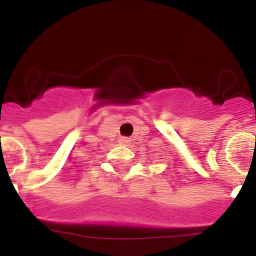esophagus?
<instances>
[{
    "mask_svg": "<svg viewBox=\"0 0 256 256\" xmlns=\"http://www.w3.org/2000/svg\"><path fill=\"white\" fill-rule=\"evenodd\" d=\"M118 142H120L122 146H128V144L130 142V138H118Z\"/></svg>",
    "mask_w": 256,
    "mask_h": 256,
    "instance_id": "34e87169",
    "label": "esophagus"
}]
</instances>
